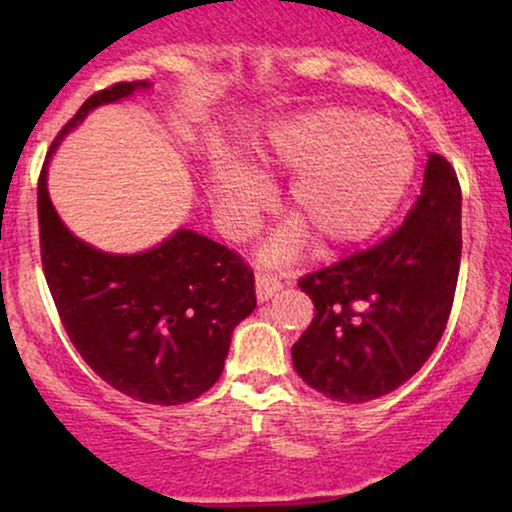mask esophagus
I'll list each match as a JSON object with an SVG mask.
<instances>
[{"label":"esophagus","mask_w":512,"mask_h":512,"mask_svg":"<svg viewBox=\"0 0 512 512\" xmlns=\"http://www.w3.org/2000/svg\"><path fill=\"white\" fill-rule=\"evenodd\" d=\"M282 289V279L272 272H256V296L258 300H270L275 293Z\"/></svg>","instance_id":"1"}]
</instances>
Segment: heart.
<instances>
[{
  "label": "heart",
  "instance_id": "heart-1",
  "mask_svg": "<svg viewBox=\"0 0 512 512\" xmlns=\"http://www.w3.org/2000/svg\"><path fill=\"white\" fill-rule=\"evenodd\" d=\"M265 163L296 172L284 205L293 223L270 249L286 258L303 234L317 251H338L380 233L410 191L417 151L403 125L373 111L321 107L279 125ZM212 193L230 228L244 233L268 186L242 167L219 165Z\"/></svg>",
  "mask_w": 512,
  "mask_h": 512
}]
</instances>
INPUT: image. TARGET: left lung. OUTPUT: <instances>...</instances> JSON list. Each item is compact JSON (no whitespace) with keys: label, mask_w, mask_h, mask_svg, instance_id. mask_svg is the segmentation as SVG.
I'll use <instances>...</instances> for the list:
<instances>
[{"label":"left lung","mask_w":512,"mask_h":512,"mask_svg":"<svg viewBox=\"0 0 512 512\" xmlns=\"http://www.w3.org/2000/svg\"><path fill=\"white\" fill-rule=\"evenodd\" d=\"M461 263V186L431 153L403 226L373 247L300 277L314 319L291 347L305 384L366 403L410 380L443 338Z\"/></svg>","instance_id":"obj_1"}]
</instances>
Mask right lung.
I'll use <instances>...</instances> for the list:
<instances>
[{
	"label": "right lung",
	"instance_id": "add662e5",
	"mask_svg": "<svg viewBox=\"0 0 512 512\" xmlns=\"http://www.w3.org/2000/svg\"><path fill=\"white\" fill-rule=\"evenodd\" d=\"M146 86L149 81H121L90 95L53 139L46 163L90 109ZM46 163L37 186L41 265L76 352L135 401H195L221 377L233 328L254 312V270L237 251L193 230H177L135 256L88 247L53 209Z\"/></svg>",
	"mask_w": 512,
	"mask_h": 512
}]
</instances>
